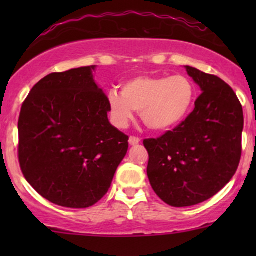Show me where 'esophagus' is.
Segmentation results:
<instances>
[{"mask_svg":"<svg viewBox=\"0 0 256 256\" xmlns=\"http://www.w3.org/2000/svg\"><path fill=\"white\" fill-rule=\"evenodd\" d=\"M140 142V140L138 137H136V136H131L130 140H128V143H130L131 146H136Z\"/></svg>","mask_w":256,"mask_h":256,"instance_id":"1","label":"esophagus"}]
</instances>
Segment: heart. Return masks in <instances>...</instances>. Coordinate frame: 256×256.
<instances>
[{
    "instance_id": "obj_1",
    "label": "heart",
    "mask_w": 256,
    "mask_h": 256,
    "mask_svg": "<svg viewBox=\"0 0 256 256\" xmlns=\"http://www.w3.org/2000/svg\"><path fill=\"white\" fill-rule=\"evenodd\" d=\"M196 90L185 76L130 79L122 85V94L108 92V107L113 122L124 128L134 119V110L140 112V119L154 131L177 128L192 110Z\"/></svg>"
}]
</instances>
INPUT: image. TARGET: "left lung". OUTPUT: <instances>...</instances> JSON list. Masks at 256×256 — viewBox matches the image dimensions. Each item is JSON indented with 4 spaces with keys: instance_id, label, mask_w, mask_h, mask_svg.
I'll return each instance as SVG.
<instances>
[{
    "instance_id": "1",
    "label": "left lung",
    "mask_w": 256,
    "mask_h": 256,
    "mask_svg": "<svg viewBox=\"0 0 256 256\" xmlns=\"http://www.w3.org/2000/svg\"><path fill=\"white\" fill-rule=\"evenodd\" d=\"M202 94L186 119L158 138L143 140L146 174L155 194L172 207H189L213 198L238 168L243 110L230 85L186 66Z\"/></svg>"
}]
</instances>
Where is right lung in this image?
<instances>
[{
  "label": "right lung",
  "instance_id": "1",
  "mask_svg": "<svg viewBox=\"0 0 256 256\" xmlns=\"http://www.w3.org/2000/svg\"><path fill=\"white\" fill-rule=\"evenodd\" d=\"M95 66L50 73L20 110V168L36 192L61 207L86 208L107 194L128 136L110 125Z\"/></svg>",
  "mask_w": 256,
  "mask_h": 256
}]
</instances>
